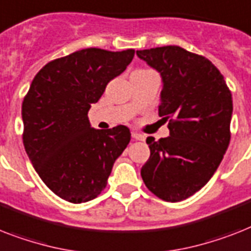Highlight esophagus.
Returning a JSON list of instances; mask_svg holds the SVG:
<instances>
[{
  "label": "esophagus",
  "instance_id": "esophagus-1",
  "mask_svg": "<svg viewBox=\"0 0 251 251\" xmlns=\"http://www.w3.org/2000/svg\"><path fill=\"white\" fill-rule=\"evenodd\" d=\"M131 136L136 140H144V139H146V136L142 135V134H139V132H136V131H132Z\"/></svg>",
  "mask_w": 251,
  "mask_h": 251
}]
</instances>
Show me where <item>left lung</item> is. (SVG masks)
<instances>
[{
	"label": "left lung",
	"instance_id": "1",
	"mask_svg": "<svg viewBox=\"0 0 251 251\" xmlns=\"http://www.w3.org/2000/svg\"><path fill=\"white\" fill-rule=\"evenodd\" d=\"M162 77L158 115L170 136L147 138L151 156L140 175L158 199L178 202L202 188L217 172L231 140L232 94L219 69L179 46L138 50Z\"/></svg>",
	"mask_w": 251,
	"mask_h": 251
}]
</instances>
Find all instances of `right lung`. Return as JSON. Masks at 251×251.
<instances>
[{
	"mask_svg": "<svg viewBox=\"0 0 251 251\" xmlns=\"http://www.w3.org/2000/svg\"><path fill=\"white\" fill-rule=\"evenodd\" d=\"M134 54L132 49L90 48L55 59L40 69L24 97L26 154L42 182L68 202L99 196L115 161L129 144L131 134L126 126L95 130L87 113Z\"/></svg>",
	"mask_w": 251,
	"mask_h": 251,
	"instance_id": "add662e5",
	"label": "right lung"
}]
</instances>
